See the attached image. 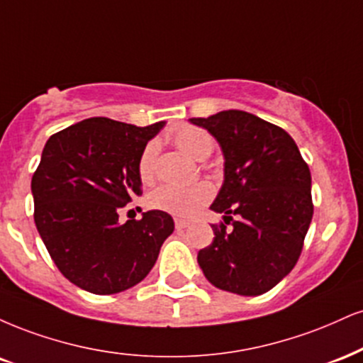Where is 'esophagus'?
Segmentation results:
<instances>
[{"label": "esophagus", "mask_w": 363, "mask_h": 363, "mask_svg": "<svg viewBox=\"0 0 363 363\" xmlns=\"http://www.w3.org/2000/svg\"><path fill=\"white\" fill-rule=\"evenodd\" d=\"M189 225H191L189 221H186V220H179V218H177V220H176V228H177V230L187 228V226H189Z\"/></svg>", "instance_id": "obj_1"}]
</instances>
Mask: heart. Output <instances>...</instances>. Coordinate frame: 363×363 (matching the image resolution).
<instances>
[{"label":"heart","mask_w":363,"mask_h":363,"mask_svg":"<svg viewBox=\"0 0 363 363\" xmlns=\"http://www.w3.org/2000/svg\"><path fill=\"white\" fill-rule=\"evenodd\" d=\"M174 143L196 160H204L211 155L215 148V140L206 130L198 126H179L170 133ZM157 143L148 142L143 147L138 159V176L143 182H150L155 176ZM213 189L208 182H196L191 186L164 184L155 189L150 196V204L160 211L170 213L174 216L187 218L199 211L211 199Z\"/></svg>","instance_id":"obj_1"}]
</instances>
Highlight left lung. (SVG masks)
Instances as JSON below:
<instances>
[{"instance_id":"1","label":"left lung","mask_w":363,"mask_h":363,"mask_svg":"<svg viewBox=\"0 0 363 363\" xmlns=\"http://www.w3.org/2000/svg\"><path fill=\"white\" fill-rule=\"evenodd\" d=\"M189 121L206 128L225 157V181L211 204L225 223L211 226L215 238L199 250V267L218 289L264 294L303 250L313 218L308 164L286 130L252 113L226 110Z\"/></svg>"}]
</instances>
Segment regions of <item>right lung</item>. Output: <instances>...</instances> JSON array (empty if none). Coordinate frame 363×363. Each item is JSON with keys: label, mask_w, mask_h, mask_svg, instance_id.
<instances>
[{"label": "right lung", "mask_w": 363, "mask_h": 363, "mask_svg": "<svg viewBox=\"0 0 363 363\" xmlns=\"http://www.w3.org/2000/svg\"><path fill=\"white\" fill-rule=\"evenodd\" d=\"M165 123L135 126L87 118L52 135L32 177L33 220L57 269L93 294H116L147 277L172 216L152 209L118 223L142 194L138 159Z\"/></svg>", "instance_id": "1"}]
</instances>
